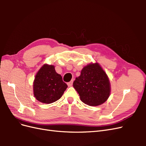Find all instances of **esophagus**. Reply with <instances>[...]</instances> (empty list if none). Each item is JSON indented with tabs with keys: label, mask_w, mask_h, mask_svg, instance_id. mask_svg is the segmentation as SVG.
<instances>
[{
	"label": "esophagus",
	"mask_w": 146,
	"mask_h": 146,
	"mask_svg": "<svg viewBox=\"0 0 146 146\" xmlns=\"http://www.w3.org/2000/svg\"><path fill=\"white\" fill-rule=\"evenodd\" d=\"M72 83H73V80H72L70 81V82L68 83V86H69V87H70V86H72Z\"/></svg>",
	"instance_id": "esophagus-1"
}]
</instances>
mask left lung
<instances>
[{
    "instance_id": "1",
    "label": "left lung",
    "mask_w": 146,
    "mask_h": 146,
    "mask_svg": "<svg viewBox=\"0 0 146 146\" xmlns=\"http://www.w3.org/2000/svg\"><path fill=\"white\" fill-rule=\"evenodd\" d=\"M73 86L80 96V100L90 106L104 104L111 92L109 78L98 63L85 66L80 76L74 82Z\"/></svg>"
}]
</instances>
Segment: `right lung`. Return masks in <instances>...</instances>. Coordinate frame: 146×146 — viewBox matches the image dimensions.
I'll return each mask as SVG.
<instances>
[{"label": "right lung", "instance_id": "right-lung-1", "mask_svg": "<svg viewBox=\"0 0 146 146\" xmlns=\"http://www.w3.org/2000/svg\"><path fill=\"white\" fill-rule=\"evenodd\" d=\"M67 88L61 75L56 72L55 66L45 64L35 76L33 94L40 102L51 104L60 99Z\"/></svg>", "mask_w": 146, "mask_h": 146}]
</instances>
